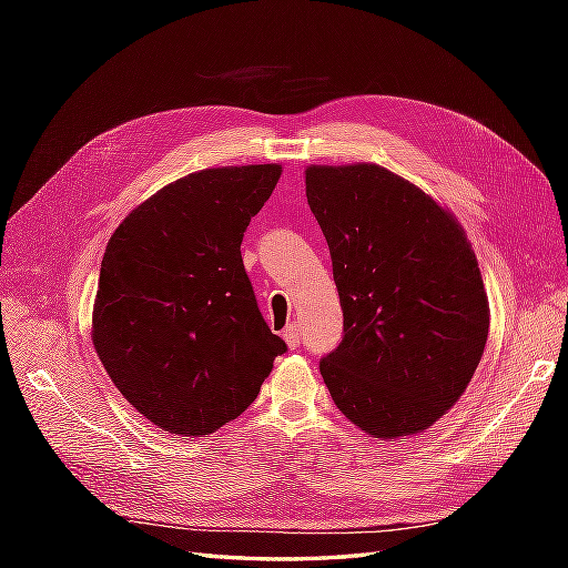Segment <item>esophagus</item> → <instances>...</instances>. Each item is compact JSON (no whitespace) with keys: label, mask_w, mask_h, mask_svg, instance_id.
Here are the masks:
<instances>
[{"label":"esophagus","mask_w":568,"mask_h":568,"mask_svg":"<svg viewBox=\"0 0 568 568\" xmlns=\"http://www.w3.org/2000/svg\"><path fill=\"white\" fill-rule=\"evenodd\" d=\"M284 341H286V346L291 348V351H296L298 346H301V326L294 322V324H288L286 329H284Z\"/></svg>","instance_id":"1"}]
</instances>
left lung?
Returning <instances> with one entry per match:
<instances>
[{
  "label": "left lung",
  "mask_w": 568,
  "mask_h": 568,
  "mask_svg": "<svg viewBox=\"0 0 568 568\" xmlns=\"http://www.w3.org/2000/svg\"><path fill=\"white\" fill-rule=\"evenodd\" d=\"M305 196L326 239L343 338L320 359L334 405L374 438L419 434L469 386L488 298L455 217L382 165H313Z\"/></svg>",
  "instance_id": "obj_1"
}]
</instances>
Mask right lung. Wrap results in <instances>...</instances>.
Returning a JSON list of instances; mask_svg holds the SVG:
<instances>
[{"label":"right lung","instance_id":"right-lung-1","mask_svg":"<svg viewBox=\"0 0 568 568\" xmlns=\"http://www.w3.org/2000/svg\"><path fill=\"white\" fill-rule=\"evenodd\" d=\"M280 175L274 163L186 175L134 209L106 246L97 355L125 400L170 434L209 436L236 419L286 353L242 257Z\"/></svg>","mask_w":568,"mask_h":568}]
</instances>
